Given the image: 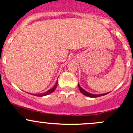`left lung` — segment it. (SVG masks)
<instances>
[{
    "mask_svg": "<svg viewBox=\"0 0 133 133\" xmlns=\"http://www.w3.org/2000/svg\"><path fill=\"white\" fill-rule=\"evenodd\" d=\"M78 88H79V91L82 92L83 95L85 96H87V97H100V96H104V95L107 94L108 93H104V94H90L89 92H87L86 90H85L84 89H82L80 86H79V83H78Z\"/></svg>",
    "mask_w": 133,
    "mask_h": 133,
    "instance_id": "left-lung-1",
    "label": "left lung"
}]
</instances>
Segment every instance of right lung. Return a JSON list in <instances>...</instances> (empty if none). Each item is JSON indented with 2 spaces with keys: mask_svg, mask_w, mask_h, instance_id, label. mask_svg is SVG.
<instances>
[{
  "mask_svg": "<svg viewBox=\"0 0 133 133\" xmlns=\"http://www.w3.org/2000/svg\"><path fill=\"white\" fill-rule=\"evenodd\" d=\"M57 83H58V82L57 81V82H56V84L55 85V86H54L53 88H51V89H50V90H48L47 92H44V93H41V94H32V95H34V96H39V97H43V96H47V95L50 94L52 93L53 92L55 91L56 88H57Z\"/></svg>",
  "mask_w": 133,
  "mask_h": 133,
  "instance_id": "obj_1",
  "label": "right lung"
}]
</instances>
